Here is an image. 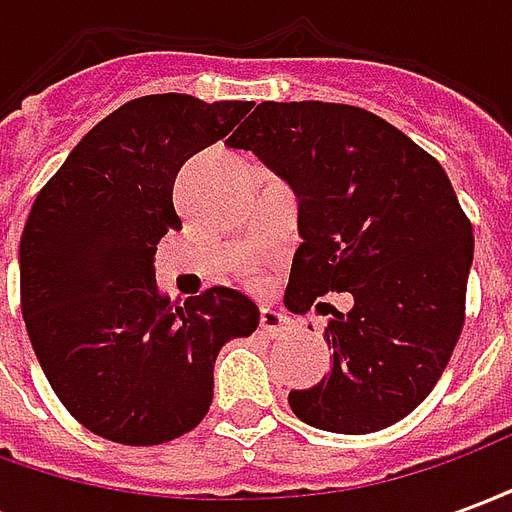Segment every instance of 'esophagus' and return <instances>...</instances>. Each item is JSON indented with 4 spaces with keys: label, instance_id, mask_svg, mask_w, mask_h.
Masks as SVG:
<instances>
[{
    "label": "esophagus",
    "instance_id": "34e87169",
    "mask_svg": "<svg viewBox=\"0 0 512 512\" xmlns=\"http://www.w3.org/2000/svg\"><path fill=\"white\" fill-rule=\"evenodd\" d=\"M260 329L268 337H279V334H285L290 329V321L277 310H263L260 312Z\"/></svg>",
    "mask_w": 512,
    "mask_h": 512
}]
</instances>
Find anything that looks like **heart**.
Wrapping results in <instances>:
<instances>
[{
    "mask_svg": "<svg viewBox=\"0 0 512 512\" xmlns=\"http://www.w3.org/2000/svg\"><path fill=\"white\" fill-rule=\"evenodd\" d=\"M244 279L249 285H260V282H263V274H260V268H246Z\"/></svg>",
    "mask_w": 512,
    "mask_h": 512,
    "instance_id": "1",
    "label": "heart"
}]
</instances>
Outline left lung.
Returning a JSON list of instances; mask_svg holds the SVG:
<instances>
[{
  "label": "left lung",
  "mask_w": 512,
  "mask_h": 512,
  "mask_svg": "<svg viewBox=\"0 0 512 512\" xmlns=\"http://www.w3.org/2000/svg\"><path fill=\"white\" fill-rule=\"evenodd\" d=\"M224 145L252 150L299 197L288 310L354 296L323 329L332 373L290 392L293 414L351 436L395 425L436 386L466 318L474 235L447 172L348 104L263 101Z\"/></svg>",
  "instance_id": "left-lung-1"
}]
</instances>
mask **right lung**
Returning a JSON list of instances; mask_svg holds the SVG:
<instances>
[{"label":"right lung","instance_id":"obj_1","mask_svg":"<svg viewBox=\"0 0 512 512\" xmlns=\"http://www.w3.org/2000/svg\"><path fill=\"white\" fill-rule=\"evenodd\" d=\"M252 101L134 98L73 147L21 233V315L54 395L101 439L153 447L197 428L222 345L260 312L233 288L183 304L156 285L153 255L180 230L183 161L230 134Z\"/></svg>","mask_w":512,"mask_h":512}]
</instances>
